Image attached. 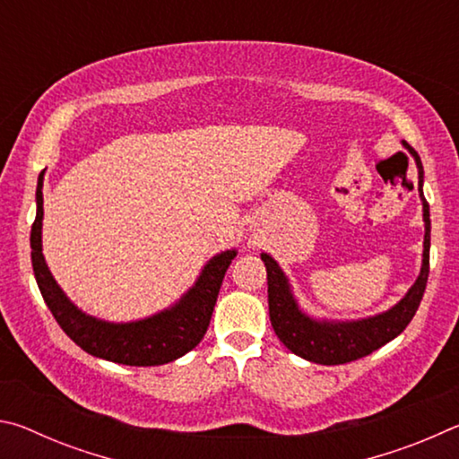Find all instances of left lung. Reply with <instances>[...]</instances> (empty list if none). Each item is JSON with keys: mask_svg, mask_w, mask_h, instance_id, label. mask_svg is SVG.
Returning a JSON list of instances; mask_svg holds the SVG:
<instances>
[{"mask_svg": "<svg viewBox=\"0 0 459 459\" xmlns=\"http://www.w3.org/2000/svg\"><path fill=\"white\" fill-rule=\"evenodd\" d=\"M403 145L413 153L419 169V196L423 200V221H425V240H423V265L417 281L411 285L405 298L388 312L367 317L356 322H320L304 314L295 301L287 283V277L277 265V261L267 253H261V259L267 267V293H269V317L277 338L290 348L293 354L301 356L316 364H346L359 360L362 356L378 351L386 342L397 338L413 320L419 304H421L427 277H429V240H431V221L429 204L423 196V166L421 158L409 143Z\"/></svg>", "mask_w": 459, "mask_h": 459, "instance_id": "8db88e82", "label": "left lung"}]
</instances>
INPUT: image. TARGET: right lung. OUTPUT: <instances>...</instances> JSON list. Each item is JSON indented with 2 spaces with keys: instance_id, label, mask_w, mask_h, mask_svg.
Wrapping results in <instances>:
<instances>
[{
  "instance_id": "1",
  "label": "right lung",
  "mask_w": 459,
  "mask_h": 459,
  "mask_svg": "<svg viewBox=\"0 0 459 459\" xmlns=\"http://www.w3.org/2000/svg\"><path fill=\"white\" fill-rule=\"evenodd\" d=\"M44 172L38 178L36 188V221L32 224V267L36 283L46 306L54 316V320L74 344H79L84 352L97 359H105L129 367H158V364L172 362L190 352L198 342L204 338L211 324L212 309L219 298L224 273L230 261L237 257V251H224L206 263L192 285V290L178 301L176 306L164 309L152 317L127 324H111L97 320V317L82 314L58 283L54 281L48 265L42 255V198Z\"/></svg>"
}]
</instances>
